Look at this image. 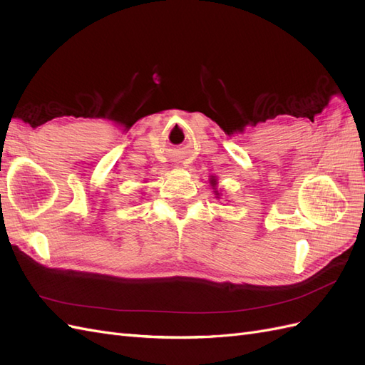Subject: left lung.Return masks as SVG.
<instances>
[{"label": "left lung", "mask_w": 365, "mask_h": 365, "mask_svg": "<svg viewBox=\"0 0 365 365\" xmlns=\"http://www.w3.org/2000/svg\"><path fill=\"white\" fill-rule=\"evenodd\" d=\"M210 185H212V189H213V192H215V195H216V197H217V200H219V197L220 196H222V195H220L219 192H217V189H216V187H217V178H216V176H210Z\"/></svg>", "instance_id": "left-lung-1"}]
</instances>
